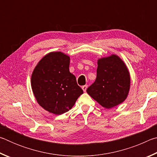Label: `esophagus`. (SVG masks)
Listing matches in <instances>:
<instances>
[{
  "label": "esophagus",
  "instance_id": "1",
  "mask_svg": "<svg viewBox=\"0 0 157 157\" xmlns=\"http://www.w3.org/2000/svg\"><path fill=\"white\" fill-rule=\"evenodd\" d=\"M82 90H83L84 92H86V89H87V85H84V86H82Z\"/></svg>",
  "mask_w": 157,
  "mask_h": 157
}]
</instances>
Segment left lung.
I'll return each mask as SVG.
<instances>
[{
    "instance_id": "left-lung-1",
    "label": "left lung",
    "mask_w": 157,
    "mask_h": 157,
    "mask_svg": "<svg viewBox=\"0 0 157 157\" xmlns=\"http://www.w3.org/2000/svg\"><path fill=\"white\" fill-rule=\"evenodd\" d=\"M130 77L125 64L116 55L98 61L97 76L86 91L105 108H112L126 99Z\"/></svg>"
}]
</instances>
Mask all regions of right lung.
I'll use <instances>...</instances> for the list:
<instances>
[{
  "label": "right lung",
  "mask_w": 157,
  "mask_h": 157,
  "mask_svg": "<svg viewBox=\"0 0 157 157\" xmlns=\"http://www.w3.org/2000/svg\"><path fill=\"white\" fill-rule=\"evenodd\" d=\"M70 58L61 52H50L42 58L31 78L32 89L44 109L63 114L75 105L83 90L69 71Z\"/></svg>",
  "instance_id": "add662e5"
}]
</instances>
